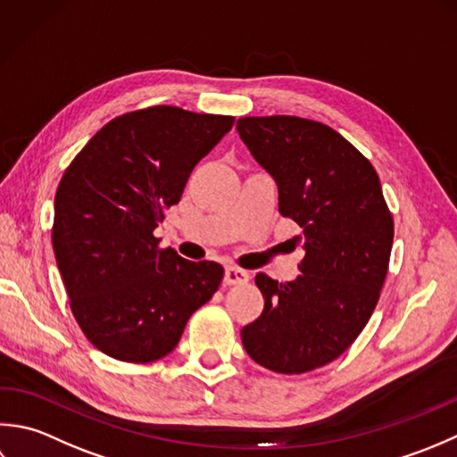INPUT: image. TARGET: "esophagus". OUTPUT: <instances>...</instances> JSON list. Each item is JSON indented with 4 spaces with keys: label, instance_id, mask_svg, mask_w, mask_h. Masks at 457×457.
Returning <instances> with one entry per match:
<instances>
[{
    "label": "esophagus",
    "instance_id": "obj_1",
    "mask_svg": "<svg viewBox=\"0 0 457 457\" xmlns=\"http://www.w3.org/2000/svg\"><path fill=\"white\" fill-rule=\"evenodd\" d=\"M248 282V272L240 268H227L225 270V284L227 286H237V284H245Z\"/></svg>",
    "mask_w": 457,
    "mask_h": 457
}]
</instances>
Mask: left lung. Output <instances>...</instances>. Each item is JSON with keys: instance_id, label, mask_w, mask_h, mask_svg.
Here are the masks:
<instances>
[{"instance_id": "left-lung-1", "label": "left lung", "mask_w": 457, "mask_h": 457, "mask_svg": "<svg viewBox=\"0 0 457 457\" xmlns=\"http://www.w3.org/2000/svg\"><path fill=\"white\" fill-rule=\"evenodd\" d=\"M237 129L274 177L278 211L302 235L300 276L256 274L264 312L240 337L258 365L300 375L328 365L365 329L385 284L395 238L375 167L333 128L297 116L240 118Z\"/></svg>"}]
</instances>
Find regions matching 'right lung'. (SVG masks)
Returning a JSON list of instances; mask_svg holds the SVG:
<instances>
[{
    "label": "right lung",
    "instance_id": "obj_1",
    "mask_svg": "<svg viewBox=\"0 0 457 457\" xmlns=\"http://www.w3.org/2000/svg\"><path fill=\"white\" fill-rule=\"evenodd\" d=\"M232 116L177 106L128 112L90 137L54 195L53 250L88 341L126 362L162 359L219 290L220 264L160 248L154 230Z\"/></svg>",
    "mask_w": 457,
    "mask_h": 457
}]
</instances>
